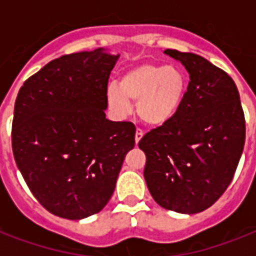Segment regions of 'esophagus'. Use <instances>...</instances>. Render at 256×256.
Masks as SVG:
<instances>
[{"label": "esophagus", "mask_w": 256, "mask_h": 256, "mask_svg": "<svg viewBox=\"0 0 256 256\" xmlns=\"http://www.w3.org/2000/svg\"><path fill=\"white\" fill-rule=\"evenodd\" d=\"M142 136H144V132L138 128V130H136V144H140V140H142Z\"/></svg>", "instance_id": "34e87169"}]
</instances>
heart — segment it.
Masks as SVG:
<instances>
[{"label": "heart", "instance_id": "obj_1", "mask_svg": "<svg viewBox=\"0 0 256 256\" xmlns=\"http://www.w3.org/2000/svg\"><path fill=\"white\" fill-rule=\"evenodd\" d=\"M186 92L187 77L179 68L140 64L120 76V85L108 86L106 96L116 116H128L134 100L140 120L148 126L160 128L176 116Z\"/></svg>", "mask_w": 256, "mask_h": 256}]
</instances>
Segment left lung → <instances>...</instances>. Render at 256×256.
<instances>
[{"label":"left lung","mask_w":256,"mask_h":256,"mask_svg":"<svg viewBox=\"0 0 256 256\" xmlns=\"http://www.w3.org/2000/svg\"><path fill=\"white\" fill-rule=\"evenodd\" d=\"M190 82L182 108L140 140L144 180L160 206L196 214L212 206L234 178L246 140V122L232 78L198 54L168 49Z\"/></svg>","instance_id":"obj_1"}]
</instances>
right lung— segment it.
<instances>
[{"mask_svg":"<svg viewBox=\"0 0 256 256\" xmlns=\"http://www.w3.org/2000/svg\"><path fill=\"white\" fill-rule=\"evenodd\" d=\"M118 58L102 48L62 56L18 92L14 160L36 199L61 218L78 220L100 212L136 144L132 122H112L104 114Z\"/></svg>","mask_w":256,"mask_h":256,"instance_id":"add662e5","label":"right lung"}]
</instances>
